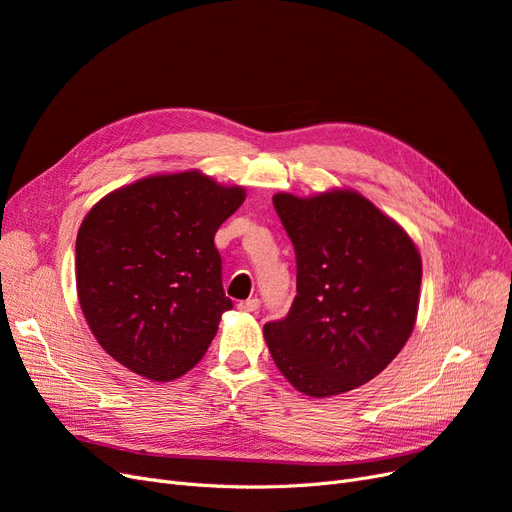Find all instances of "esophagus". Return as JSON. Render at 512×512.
<instances>
[{
    "instance_id": "esophagus-1",
    "label": "esophagus",
    "mask_w": 512,
    "mask_h": 512,
    "mask_svg": "<svg viewBox=\"0 0 512 512\" xmlns=\"http://www.w3.org/2000/svg\"><path fill=\"white\" fill-rule=\"evenodd\" d=\"M259 306H261V301H259L257 297H251V299H244V301H240V304H238V310H242V312H257V310H259Z\"/></svg>"
}]
</instances>
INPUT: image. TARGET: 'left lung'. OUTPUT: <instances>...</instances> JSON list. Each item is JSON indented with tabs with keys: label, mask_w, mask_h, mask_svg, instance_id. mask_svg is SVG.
Returning <instances> with one entry per match:
<instances>
[{
	"label": "left lung",
	"mask_w": 512,
	"mask_h": 512,
	"mask_svg": "<svg viewBox=\"0 0 512 512\" xmlns=\"http://www.w3.org/2000/svg\"><path fill=\"white\" fill-rule=\"evenodd\" d=\"M297 263L289 314L263 325L276 367L314 399L382 373L409 339L422 259L411 238L356 192L276 194Z\"/></svg>",
	"instance_id": "obj_1"
}]
</instances>
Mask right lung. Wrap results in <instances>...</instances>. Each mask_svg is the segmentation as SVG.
I'll return each instance as SVG.
<instances>
[{"label": "right lung", "instance_id": "add662e5", "mask_svg": "<svg viewBox=\"0 0 512 512\" xmlns=\"http://www.w3.org/2000/svg\"><path fill=\"white\" fill-rule=\"evenodd\" d=\"M242 202V187L189 170L141 179L92 206L75 240V278L109 356L154 382L200 361L232 310L213 240Z\"/></svg>", "mask_w": 512, "mask_h": 512}]
</instances>
